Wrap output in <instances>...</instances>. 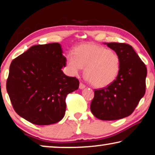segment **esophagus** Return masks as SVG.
Listing matches in <instances>:
<instances>
[{"instance_id": "obj_1", "label": "esophagus", "mask_w": 155, "mask_h": 155, "mask_svg": "<svg viewBox=\"0 0 155 155\" xmlns=\"http://www.w3.org/2000/svg\"><path fill=\"white\" fill-rule=\"evenodd\" d=\"M85 87H86L85 84H83V83H82V82H80V85H79L80 89H84V88H85Z\"/></svg>"}]
</instances>
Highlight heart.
Masks as SVG:
<instances>
[{
  "instance_id": "heart-1",
  "label": "heart",
  "mask_w": 155,
  "mask_h": 155,
  "mask_svg": "<svg viewBox=\"0 0 155 155\" xmlns=\"http://www.w3.org/2000/svg\"><path fill=\"white\" fill-rule=\"evenodd\" d=\"M67 57V68L71 75H77L84 68V74L93 86L104 87L115 81L119 73L120 58L116 52L104 46L83 44Z\"/></svg>"
}]
</instances>
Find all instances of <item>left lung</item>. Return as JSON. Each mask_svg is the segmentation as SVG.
Returning a JSON list of instances; mask_svg holds the SVG:
<instances>
[{
	"label": "left lung",
	"instance_id": "obj_1",
	"mask_svg": "<svg viewBox=\"0 0 155 155\" xmlns=\"http://www.w3.org/2000/svg\"><path fill=\"white\" fill-rule=\"evenodd\" d=\"M107 45L119 55L120 71L113 83L94 90L90 109L99 119L113 120L134 111L145 93L147 68L129 44L111 42Z\"/></svg>",
	"mask_w": 155,
	"mask_h": 155
}]
</instances>
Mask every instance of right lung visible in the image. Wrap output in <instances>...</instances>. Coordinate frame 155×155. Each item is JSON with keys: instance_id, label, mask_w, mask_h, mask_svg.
I'll return each instance as SVG.
<instances>
[{"instance_id": "add662e5", "label": "right lung", "mask_w": 155, "mask_h": 155, "mask_svg": "<svg viewBox=\"0 0 155 155\" xmlns=\"http://www.w3.org/2000/svg\"><path fill=\"white\" fill-rule=\"evenodd\" d=\"M60 44L31 46L12 60L6 89L13 109L33 124L60 121L66 109L65 98L78 90L79 80L62 71L66 58Z\"/></svg>"}]
</instances>
